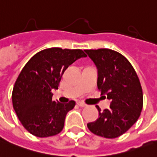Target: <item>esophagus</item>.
Segmentation results:
<instances>
[{
  "label": "esophagus",
  "mask_w": 157,
  "mask_h": 157,
  "mask_svg": "<svg viewBox=\"0 0 157 157\" xmlns=\"http://www.w3.org/2000/svg\"><path fill=\"white\" fill-rule=\"evenodd\" d=\"M77 104L79 106V107H82V108H84V107H86V104L83 103V102H81V101H78V102H77Z\"/></svg>",
  "instance_id": "34e87169"
}]
</instances>
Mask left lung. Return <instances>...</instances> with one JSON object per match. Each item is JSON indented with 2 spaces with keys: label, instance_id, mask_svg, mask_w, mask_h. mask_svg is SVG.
Wrapping results in <instances>:
<instances>
[{
  "label": "left lung",
  "instance_id": "8db88e82",
  "mask_svg": "<svg viewBox=\"0 0 157 157\" xmlns=\"http://www.w3.org/2000/svg\"><path fill=\"white\" fill-rule=\"evenodd\" d=\"M85 52L97 69V88L111 101L97 121L87 124L94 134L114 138L125 133L138 121L143 109V91L134 68L126 57L109 48Z\"/></svg>",
  "mask_w": 157,
  "mask_h": 157
}]
</instances>
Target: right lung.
I'll list each match as a JSON object with an SVG mask.
<instances>
[{
    "mask_svg": "<svg viewBox=\"0 0 157 157\" xmlns=\"http://www.w3.org/2000/svg\"><path fill=\"white\" fill-rule=\"evenodd\" d=\"M86 57L81 49L51 48L38 52L19 73L12 99L16 114L30 133L39 138L58 134L63 129L67 113L75 101H52V90H58L66 69Z\"/></svg>",
    "mask_w": 157,
    "mask_h": 157,
    "instance_id": "right-lung-1",
    "label": "right lung"
}]
</instances>
